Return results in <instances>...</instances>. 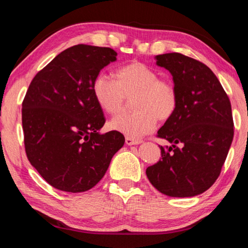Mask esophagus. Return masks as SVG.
Listing matches in <instances>:
<instances>
[{"label": "esophagus", "instance_id": "34e87169", "mask_svg": "<svg viewBox=\"0 0 248 248\" xmlns=\"http://www.w3.org/2000/svg\"><path fill=\"white\" fill-rule=\"evenodd\" d=\"M125 142H126V145L132 146V145L140 144L141 140H134V138H132V137H126V138H125Z\"/></svg>", "mask_w": 248, "mask_h": 248}]
</instances>
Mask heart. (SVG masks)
<instances>
[{
  "mask_svg": "<svg viewBox=\"0 0 248 248\" xmlns=\"http://www.w3.org/2000/svg\"><path fill=\"white\" fill-rule=\"evenodd\" d=\"M95 101L104 112L115 115L132 99L135 112L125 113L110 122V128L127 137L138 138L155 129L157 121H167L174 114L179 104V93L171 80L159 78L148 65L134 62L115 72V80L99 74L93 82Z\"/></svg>",
  "mask_w": 248,
  "mask_h": 248,
  "instance_id": "b5f03b06",
  "label": "heart"
}]
</instances>
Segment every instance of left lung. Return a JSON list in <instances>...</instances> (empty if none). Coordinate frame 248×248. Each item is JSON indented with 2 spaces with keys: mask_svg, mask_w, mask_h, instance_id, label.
Wrapping results in <instances>:
<instances>
[{
  "mask_svg": "<svg viewBox=\"0 0 248 248\" xmlns=\"http://www.w3.org/2000/svg\"><path fill=\"white\" fill-rule=\"evenodd\" d=\"M155 60L171 73L179 104L157 135L172 146L160 147L161 159L146 174L167 196L193 197L211 187L227 159L234 135L231 102L203 63L181 53Z\"/></svg>",
  "mask_w": 248,
  "mask_h": 248,
  "instance_id": "left-lung-1",
  "label": "left lung"
}]
</instances>
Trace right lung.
Segmentation results:
<instances>
[{
  "label": "right lung",
  "instance_id": "obj_1",
  "mask_svg": "<svg viewBox=\"0 0 248 248\" xmlns=\"http://www.w3.org/2000/svg\"><path fill=\"white\" fill-rule=\"evenodd\" d=\"M116 55L110 47L74 46L30 82L21 110L26 155L54 188H93L124 145L120 132L99 133L106 117L93 93V79Z\"/></svg>",
  "mask_w": 248,
  "mask_h": 248
}]
</instances>
